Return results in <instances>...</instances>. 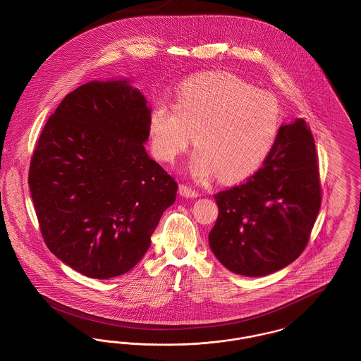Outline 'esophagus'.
<instances>
[{
	"instance_id": "esophagus-1",
	"label": "esophagus",
	"mask_w": 361,
	"mask_h": 361,
	"mask_svg": "<svg viewBox=\"0 0 361 361\" xmlns=\"http://www.w3.org/2000/svg\"><path fill=\"white\" fill-rule=\"evenodd\" d=\"M178 192H180V195L184 196V197H197V196H200V193H199L197 190L190 188V187L185 185V184H181V185H180Z\"/></svg>"
}]
</instances>
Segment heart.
<instances>
[{
	"label": "heart",
	"mask_w": 361,
	"mask_h": 361,
	"mask_svg": "<svg viewBox=\"0 0 361 361\" xmlns=\"http://www.w3.org/2000/svg\"><path fill=\"white\" fill-rule=\"evenodd\" d=\"M281 127L275 96L257 90L240 77L209 71L185 80L174 106L157 102L149 114L155 155L173 162L193 145L192 172L224 183L256 172L271 154Z\"/></svg>",
	"instance_id": "obj_1"
}]
</instances>
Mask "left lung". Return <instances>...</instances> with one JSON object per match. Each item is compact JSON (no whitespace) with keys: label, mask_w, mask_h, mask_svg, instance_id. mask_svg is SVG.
Listing matches in <instances>:
<instances>
[{"label":"left lung","mask_w":361,"mask_h":361,"mask_svg":"<svg viewBox=\"0 0 361 361\" xmlns=\"http://www.w3.org/2000/svg\"><path fill=\"white\" fill-rule=\"evenodd\" d=\"M219 208L211 250L238 275H271L302 255L319 212L318 155L307 123L280 127L257 172L214 195Z\"/></svg>","instance_id":"1"}]
</instances>
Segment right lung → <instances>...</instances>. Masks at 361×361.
I'll return each mask as SVG.
<instances>
[{"mask_svg":"<svg viewBox=\"0 0 361 361\" xmlns=\"http://www.w3.org/2000/svg\"><path fill=\"white\" fill-rule=\"evenodd\" d=\"M149 114L127 81H92L49 118L28 184L52 255L93 279L128 272L145 256L177 183L145 150Z\"/></svg>","mask_w":361,"mask_h":361,"instance_id":"1","label":"right lung"}]
</instances>
